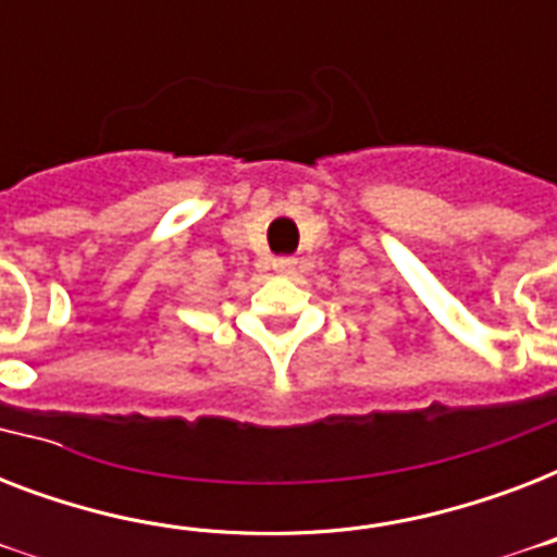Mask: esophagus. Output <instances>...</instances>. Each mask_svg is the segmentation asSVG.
Instances as JSON below:
<instances>
[{
	"mask_svg": "<svg viewBox=\"0 0 557 557\" xmlns=\"http://www.w3.org/2000/svg\"><path fill=\"white\" fill-rule=\"evenodd\" d=\"M274 271H277V274H295L297 260L295 257H280V260H274Z\"/></svg>",
	"mask_w": 557,
	"mask_h": 557,
	"instance_id": "obj_1",
	"label": "esophagus"
}]
</instances>
